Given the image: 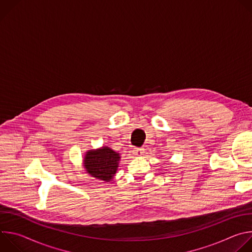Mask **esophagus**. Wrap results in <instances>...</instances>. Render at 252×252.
I'll return each instance as SVG.
<instances>
[{"label":"esophagus","instance_id":"1","mask_svg":"<svg viewBox=\"0 0 252 252\" xmlns=\"http://www.w3.org/2000/svg\"><path fill=\"white\" fill-rule=\"evenodd\" d=\"M134 156H142L145 154V149H139V148H134L132 151Z\"/></svg>","mask_w":252,"mask_h":252}]
</instances>
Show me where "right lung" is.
I'll list each match as a JSON object with an SVG mask.
<instances>
[{"instance_id":"add662e5","label":"right lung","mask_w":252,"mask_h":252,"mask_svg":"<svg viewBox=\"0 0 252 252\" xmlns=\"http://www.w3.org/2000/svg\"><path fill=\"white\" fill-rule=\"evenodd\" d=\"M120 158V155L113 150L102 148L87 153L84 164L92 176L110 182L117 172Z\"/></svg>"}]
</instances>
